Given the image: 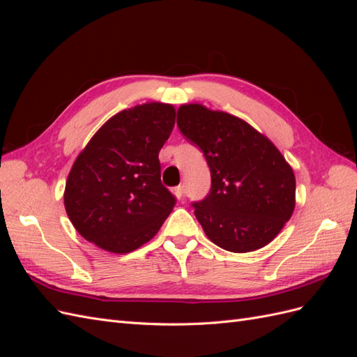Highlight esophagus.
<instances>
[{"mask_svg": "<svg viewBox=\"0 0 357 357\" xmlns=\"http://www.w3.org/2000/svg\"><path fill=\"white\" fill-rule=\"evenodd\" d=\"M174 195H176L178 199H181L183 197H185V186L180 185V186L174 188Z\"/></svg>", "mask_w": 357, "mask_h": 357, "instance_id": "34e87169", "label": "esophagus"}]
</instances>
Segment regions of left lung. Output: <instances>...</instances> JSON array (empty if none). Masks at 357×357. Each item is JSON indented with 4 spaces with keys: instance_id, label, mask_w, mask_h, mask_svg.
Returning <instances> with one entry per match:
<instances>
[{
    "instance_id": "obj_1",
    "label": "left lung",
    "mask_w": 357,
    "mask_h": 357,
    "mask_svg": "<svg viewBox=\"0 0 357 357\" xmlns=\"http://www.w3.org/2000/svg\"><path fill=\"white\" fill-rule=\"evenodd\" d=\"M177 125L210 167L208 195L192 204L205 235L234 253L271 243L295 208V174L278 149L240 117L201 104L181 105Z\"/></svg>"
}]
</instances>
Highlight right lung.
<instances>
[{
	"mask_svg": "<svg viewBox=\"0 0 357 357\" xmlns=\"http://www.w3.org/2000/svg\"><path fill=\"white\" fill-rule=\"evenodd\" d=\"M176 123L171 104L147 102L109 119L75 159L63 204L74 228L112 253L156 235L176 205L162 185L159 150Z\"/></svg>",
	"mask_w": 357,
	"mask_h": 357,
	"instance_id": "obj_1",
	"label": "right lung"
}]
</instances>
